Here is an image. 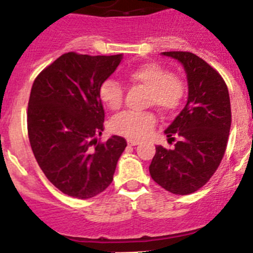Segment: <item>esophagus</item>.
Instances as JSON below:
<instances>
[{"mask_svg": "<svg viewBox=\"0 0 253 253\" xmlns=\"http://www.w3.org/2000/svg\"><path fill=\"white\" fill-rule=\"evenodd\" d=\"M126 142H128L129 146H137V144H139V140L134 139V138H128Z\"/></svg>", "mask_w": 253, "mask_h": 253, "instance_id": "obj_1", "label": "esophagus"}]
</instances>
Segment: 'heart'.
<instances>
[{
	"instance_id": "1",
	"label": "heart",
	"mask_w": 253,
	"mask_h": 253,
	"mask_svg": "<svg viewBox=\"0 0 253 253\" xmlns=\"http://www.w3.org/2000/svg\"><path fill=\"white\" fill-rule=\"evenodd\" d=\"M133 84L147 88V105H154L163 113H173L181 106L186 93V84L178 76L169 73L158 63H143L126 73ZM100 100L110 109L118 110L123 105L124 91L115 80H105L99 90ZM156 115L152 111H125L116 115L110 123L111 130L130 138H143L151 133L156 125Z\"/></svg>"
}]
</instances>
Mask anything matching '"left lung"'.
Instances as JSON below:
<instances>
[{
	"label": "left lung",
	"mask_w": 253,
	"mask_h": 253,
	"mask_svg": "<svg viewBox=\"0 0 253 253\" xmlns=\"http://www.w3.org/2000/svg\"><path fill=\"white\" fill-rule=\"evenodd\" d=\"M182 63L189 97L185 107L165 130L175 148L156 147L151 177L176 195L204 186L219 167L227 149L232 113L228 87L216 69L190 51H163Z\"/></svg>",
	"instance_id": "obj_1"
}]
</instances>
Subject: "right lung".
<instances>
[{
    "instance_id": "obj_1",
    "label": "right lung",
    "mask_w": 253,
    "mask_h": 253,
    "mask_svg": "<svg viewBox=\"0 0 253 253\" xmlns=\"http://www.w3.org/2000/svg\"><path fill=\"white\" fill-rule=\"evenodd\" d=\"M122 54L69 51L35 78L28 105V135L38 165L59 191L90 199L113 182L126 140L100 142L105 111L99 90Z\"/></svg>"
}]
</instances>
